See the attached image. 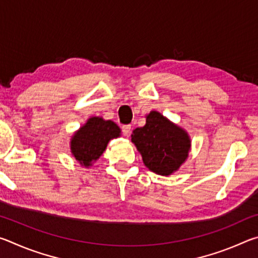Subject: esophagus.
Wrapping results in <instances>:
<instances>
[{
    "label": "esophagus",
    "instance_id": "34e87169",
    "mask_svg": "<svg viewBox=\"0 0 258 258\" xmlns=\"http://www.w3.org/2000/svg\"><path fill=\"white\" fill-rule=\"evenodd\" d=\"M121 132L125 135V137H128L132 132V127H131V125H123L121 126Z\"/></svg>",
    "mask_w": 258,
    "mask_h": 258
}]
</instances>
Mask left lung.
<instances>
[{
	"label": "left lung",
	"instance_id": "obj_1",
	"mask_svg": "<svg viewBox=\"0 0 258 258\" xmlns=\"http://www.w3.org/2000/svg\"><path fill=\"white\" fill-rule=\"evenodd\" d=\"M131 138L143 164L163 176L178 171L191 150L186 131L156 110L146 115V125L135 128Z\"/></svg>",
	"mask_w": 258,
	"mask_h": 258
}]
</instances>
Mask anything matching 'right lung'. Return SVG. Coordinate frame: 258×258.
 Masks as SVG:
<instances>
[{
	"label": "right lung",
	"mask_w": 258,
	"mask_h": 258,
	"mask_svg": "<svg viewBox=\"0 0 258 258\" xmlns=\"http://www.w3.org/2000/svg\"><path fill=\"white\" fill-rule=\"evenodd\" d=\"M120 137V128L112 120L93 116L71 139V152L83 167L92 166L107 149L110 140Z\"/></svg>",
	"instance_id": "add662e5"
}]
</instances>
